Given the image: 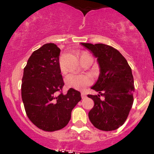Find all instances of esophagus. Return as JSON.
<instances>
[{"label": "esophagus", "mask_w": 154, "mask_h": 154, "mask_svg": "<svg viewBox=\"0 0 154 154\" xmlns=\"http://www.w3.org/2000/svg\"><path fill=\"white\" fill-rule=\"evenodd\" d=\"M81 97H82V98H85V97H86V94H85L84 92H81Z\"/></svg>", "instance_id": "1"}]
</instances>
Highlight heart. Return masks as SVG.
<instances>
[{
	"instance_id": "1",
	"label": "heart",
	"mask_w": 154,
	"mask_h": 154,
	"mask_svg": "<svg viewBox=\"0 0 154 154\" xmlns=\"http://www.w3.org/2000/svg\"><path fill=\"white\" fill-rule=\"evenodd\" d=\"M60 66L61 71H64V67H63V65L62 63L61 58H60ZM65 81H66V84L67 85V86L70 87V88H74L75 89L80 90L83 89L84 87L91 84L92 83V78L89 74L71 73L66 76Z\"/></svg>"
}]
</instances>
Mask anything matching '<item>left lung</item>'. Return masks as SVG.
Returning <instances> with one entry per match:
<instances>
[{
  "mask_svg": "<svg viewBox=\"0 0 154 154\" xmlns=\"http://www.w3.org/2000/svg\"><path fill=\"white\" fill-rule=\"evenodd\" d=\"M97 58L100 74L91 89L97 95L88 94L94 102L88 112L90 122L103 131L115 130L124 125L133 103L134 80L131 68L116 48L104 44L80 43ZM104 96L101 100L100 95Z\"/></svg>",
  "mask_w": 154,
  "mask_h": 154,
  "instance_id": "obj_1",
  "label": "left lung"
}]
</instances>
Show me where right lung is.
<instances>
[{
  "label": "right lung",
  "instance_id": "right-lung-1",
  "mask_svg": "<svg viewBox=\"0 0 154 154\" xmlns=\"http://www.w3.org/2000/svg\"><path fill=\"white\" fill-rule=\"evenodd\" d=\"M60 49L54 43L34 51L24 68L21 97L29 120L45 131L66 127L71 111L81 100L80 91L71 88L57 95L64 86L60 66Z\"/></svg>",
  "mask_w": 154,
  "mask_h": 154
}]
</instances>
